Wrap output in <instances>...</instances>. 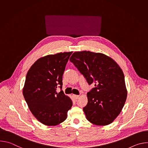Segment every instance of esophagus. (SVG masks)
Segmentation results:
<instances>
[{
	"instance_id": "esophagus-1",
	"label": "esophagus",
	"mask_w": 148,
	"mask_h": 148,
	"mask_svg": "<svg viewBox=\"0 0 148 148\" xmlns=\"http://www.w3.org/2000/svg\"><path fill=\"white\" fill-rule=\"evenodd\" d=\"M73 97H74V98L75 99H78L79 97V95H73Z\"/></svg>"
}]
</instances>
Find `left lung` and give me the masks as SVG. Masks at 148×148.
Returning <instances> with one entry per match:
<instances>
[{"mask_svg": "<svg viewBox=\"0 0 148 148\" xmlns=\"http://www.w3.org/2000/svg\"><path fill=\"white\" fill-rule=\"evenodd\" d=\"M89 84L95 87L87 93L83 108L87 120L98 126L111 123L121 112L127 97L123 73L110 57L100 53L82 51L70 58Z\"/></svg>", "mask_w": 148, "mask_h": 148, "instance_id": "left-lung-1", "label": "left lung"}]
</instances>
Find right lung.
<instances>
[{"label":"right lung","instance_id":"obj_1","mask_svg":"<svg viewBox=\"0 0 148 148\" xmlns=\"http://www.w3.org/2000/svg\"><path fill=\"white\" fill-rule=\"evenodd\" d=\"M73 51L50 54L38 58L29 70L23 94L34 116L47 126L64 122L73 102L62 91V75Z\"/></svg>","mask_w":148,"mask_h":148}]
</instances>
